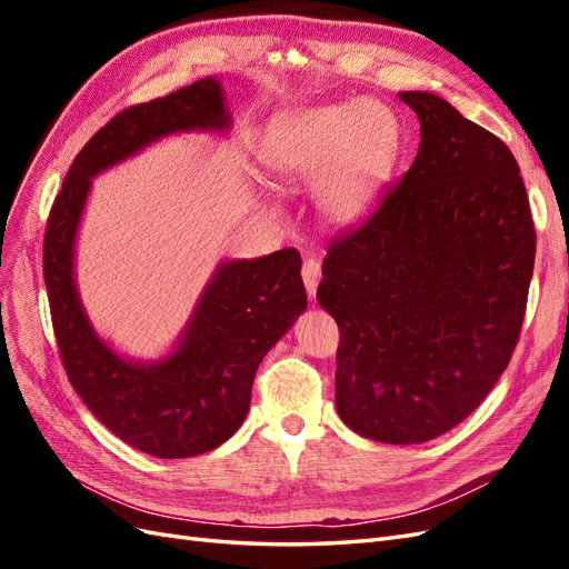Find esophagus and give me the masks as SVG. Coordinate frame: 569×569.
I'll return each instance as SVG.
<instances>
[{"instance_id": "esophagus-1", "label": "esophagus", "mask_w": 569, "mask_h": 569, "mask_svg": "<svg viewBox=\"0 0 569 569\" xmlns=\"http://www.w3.org/2000/svg\"><path fill=\"white\" fill-rule=\"evenodd\" d=\"M301 274H303V284H306V291L308 297L316 299V291H318V282H320V263L316 261V258H306L303 261V268H301Z\"/></svg>"}]
</instances>
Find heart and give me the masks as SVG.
I'll use <instances>...</instances> for the list:
<instances>
[{"mask_svg": "<svg viewBox=\"0 0 569 569\" xmlns=\"http://www.w3.org/2000/svg\"><path fill=\"white\" fill-rule=\"evenodd\" d=\"M401 157V123L372 99L287 113L258 151L280 192L313 189L318 216L335 228L363 222L382 201Z\"/></svg>", "mask_w": 569, "mask_h": 569, "instance_id": "1", "label": "heart"}]
</instances>
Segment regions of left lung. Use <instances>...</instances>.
<instances>
[{
    "label": "left lung",
    "mask_w": 569,
    "mask_h": 569,
    "mask_svg": "<svg viewBox=\"0 0 569 569\" xmlns=\"http://www.w3.org/2000/svg\"><path fill=\"white\" fill-rule=\"evenodd\" d=\"M410 170L335 239L318 303L341 332L337 412L360 437L422 443L460 425L508 368L533 272L527 189L510 149L432 92Z\"/></svg>",
    "instance_id": "left-lung-1"
}]
</instances>
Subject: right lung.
I'll return each instance as SVG.
<instances>
[{
    "mask_svg": "<svg viewBox=\"0 0 569 569\" xmlns=\"http://www.w3.org/2000/svg\"><path fill=\"white\" fill-rule=\"evenodd\" d=\"M230 126L218 78L118 113L76 157L47 222L44 284L68 380L101 425L157 458L206 453L242 427L258 366L308 306L301 256L282 249L220 261L170 351L140 360L116 351L84 311L78 232L92 178L166 137L226 134Z\"/></svg>",
    "mask_w": 569,
    "mask_h": 569,
    "instance_id": "obj_1",
    "label": "right lung"
}]
</instances>
